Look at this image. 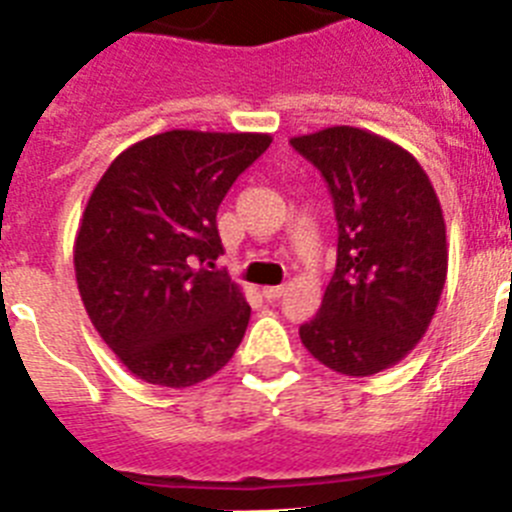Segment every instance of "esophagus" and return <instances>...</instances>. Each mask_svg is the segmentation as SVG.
<instances>
[{"mask_svg":"<svg viewBox=\"0 0 512 512\" xmlns=\"http://www.w3.org/2000/svg\"><path fill=\"white\" fill-rule=\"evenodd\" d=\"M261 295H264V300L274 302V300H279V297L284 295V287H282V284H279V287H264V289H261Z\"/></svg>","mask_w":512,"mask_h":512,"instance_id":"34e87169","label":"esophagus"}]
</instances>
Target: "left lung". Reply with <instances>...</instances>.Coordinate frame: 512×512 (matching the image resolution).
Returning a JSON list of instances; mask_svg holds the SVG:
<instances>
[{"mask_svg":"<svg viewBox=\"0 0 512 512\" xmlns=\"http://www.w3.org/2000/svg\"><path fill=\"white\" fill-rule=\"evenodd\" d=\"M328 182L336 271L300 338L320 364L369 377L418 346L441 300L449 248L423 166L392 140L336 125L289 140Z\"/></svg>","mask_w":512,"mask_h":512,"instance_id":"left-lung-1","label":"left lung"}]
</instances>
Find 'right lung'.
<instances>
[{
    "instance_id": "add662e5",
    "label": "right lung",
    "mask_w": 512,
    "mask_h": 512,
    "mask_svg": "<svg viewBox=\"0 0 512 512\" xmlns=\"http://www.w3.org/2000/svg\"><path fill=\"white\" fill-rule=\"evenodd\" d=\"M269 143L266 133L169 130L125 148L94 187L76 284L102 341L143 382H205L243 341L251 307L205 264L223 253L217 207Z\"/></svg>"
}]
</instances>
